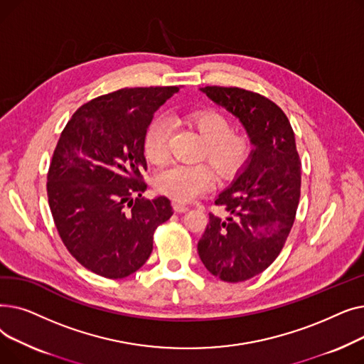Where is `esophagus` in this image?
<instances>
[{
  "instance_id": "obj_1",
  "label": "esophagus",
  "mask_w": 364,
  "mask_h": 364,
  "mask_svg": "<svg viewBox=\"0 0 364 364\" xmlns=\"http://www.w3.org/2000/svg\"><path fill=\"white\" fill-rule=\"evenodd\" d=\"M172 206H174L176 213H187L188 211V206L181 203V202H174V203H172Z\"/></svg>"
}]
</instances>
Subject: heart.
I'll use <instances>...</instances> for the list:
<instances>
[{"label": "heart", "instance_id": "1", "mask_svg": "<svg viewBox=\"0 0 364 364\" xmlns=\"http://www.w3.org/2000/svg\"><path fill=\"white\" fill-rule=\"evenodd\" d=\"M184 121L193 127L205 140L202 156L208 158L220 176L233 177L245 166L251 156L252 143L250 137L232 131V122L217 110H196L186 114ZM171 128L165 119L153 121L143 140V150L147 161L162 164L169 155ZM217 183V174L211 165L176 164L161 171L156 177V187L166 196L188 202L211 190Z\"/></svg>", "mask_w": 364, "mask_h": 364}]
</instances>
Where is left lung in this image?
<instances>
[{
  "mask_svg": "<svg viewBox=\"0 0 364 364\" xmlns=\"http://www.w3.org/2000/svg\"><path fill=\"white\" fill-rule=\"evenodd\" d=\"M240 121L254 149L236 178L215 199L225 220L209 214L198 242L206 270L237 283L262 273L280 254L295 221L301 161L284 112L258 92L237 87L200 88Z\"/></svg>",
  "mask_w": 364,
  "mask_h": 364,
  "instance_id": "obj_1",
  "label": "left lung"
}]
</instances>
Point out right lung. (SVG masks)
I'll return each mask as SVG.
<instances>
[{"mask_svg":"<svg viewBox=\"0 0 364 364\" xmlns=\"http://www.w3.org/2000/svg\"><path fill=\"white\" fill-rule=\"evenodd\" d=\"M180 87L122 88L82 105L60 134L47 176L48 205L70 255L87 270L124 279L149 259L168 198L144 199L143 140Z\"/></svg>","mask_w":364,"mask_h":364,"instance_id":"obj_1","label":"right lung"}]
</instances>
